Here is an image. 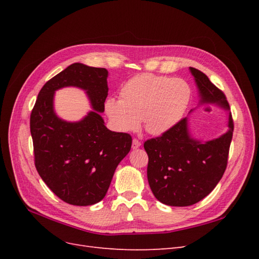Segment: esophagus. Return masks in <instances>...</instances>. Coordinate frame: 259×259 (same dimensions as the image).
Returning <instances> with one entry per match:
<instances>
[{"label":"esophagus","instance_id":"obj_1","mask_svg":"<svg viewBox=\"0 0 259 259\" xmlns=\"http://www.w3.org/2000/svg\"><path fill=\"white\" fill-rule=\"evenodd\" d=\"M140 146H142V143L139 142V140H137V139H133V143H132V148L134 149H138Z\"/></svg>","mask_w":259,"mask_h":259}]
</instances>
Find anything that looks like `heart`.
I'll return each instance as SVG.
<instances>
[{"label": "heart", "instance_id": "b5f03b06", "mask_svg": "<svg viewBox=\"0 0 259 259\" xmlns=\"http://www.w3.org/2000/svg\"><path fill=\"white\" fill-rule=\"evenodd\" d=\"M120 98H108L105 103V111L117 131L134 132L144 120L149 134L159 136L183 119L191 90L179 77L142 73L122 85Z\"/></svg>", "mask_w": 259, "mask_h": 259}]
</instances>
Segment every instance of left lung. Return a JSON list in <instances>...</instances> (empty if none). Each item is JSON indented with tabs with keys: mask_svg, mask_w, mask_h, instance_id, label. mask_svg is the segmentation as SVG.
Here are the masks:
<instances>
[{
	"mask_svg": "<svg viewBox=\"0 0 259 259\" xmlns=\"http://www.w3.org/2000/svg\"><path fill=\"white\" fill-rule=\"evenodd\" d=\"M189 70L198 89V107L213 105L227 111L228 131L203 142L192 136L185 117L165 134L145 143L149 186L156 200L169 206H190L213 191L226 170L232 139L233 121L224 93L200 70Z\"/></svg>",
	"mask_w": 259,
	"mask_h": 259,
	"instance_id": "8db88e82",
	"label": "left lung"
}]
</instances>
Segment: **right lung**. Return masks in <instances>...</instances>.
<instances>
[{
	"label": "right lung",
	"mask_w": 259,
	"mask_h": 259,
	"mask_svg": "<svg viewBox=\"0 0 259 259\" xmlns=\"http://www.w3.org/2000/svg\"><path fill=\"white\" fill-rule=\"evenodd\" d=\"M108 70L80 62L46 82L30 116L35 167L59 199L77 206L105 198L115 168L127 155L132 137L108 130L100 113L108 96ZM64 87L84 90L93 111L80 121L62 120L54 112V93Z\"/></svg>",
	"instance_id": "obj_1"
}]
</instances>
